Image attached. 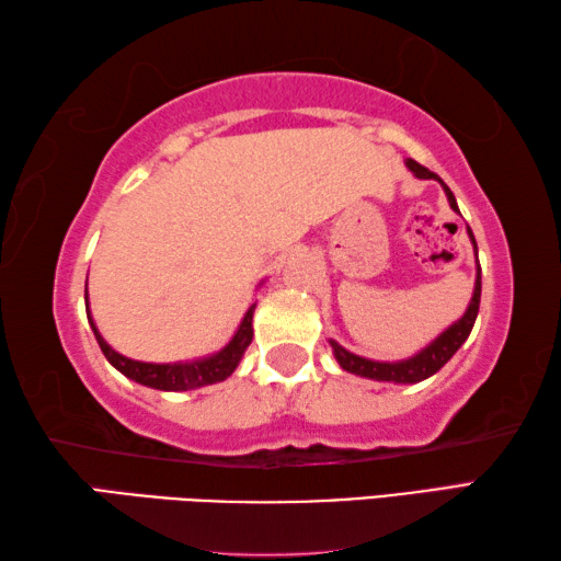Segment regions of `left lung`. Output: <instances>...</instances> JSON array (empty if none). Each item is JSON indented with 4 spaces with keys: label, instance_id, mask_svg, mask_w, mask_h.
Returning a JSON list of instances; mask_svg holds the SVG:
<instances>
[{
    "label": "left lung",
    "instance_id": "left-lung-1",
    "mask_svg": "<svg viewBox=\"0 0 561 561\" xmlns=\"http://www.w3.org/2000/svg\"><path fill=\"white\" fill-rule=\"evenodd\" d=\"M405 165L411 168V173L421 180H438L443 185L445 195H448V203L455 213L458 210V203H455V195L450 193V187L443 183V180L433 173V170L423 168L421 163H415V160L408 158ZM468 234L472 240L474 247V254H478V244H474V237L472 230L468 227ZM480 291H482V282H480V262H478V277H474V289H472V299L468 304V309H465V314L455 321L453 327H448L443 331V334L431 341L428 346L423 351H417L415 356L411 358H403V360H371V358H364V356H356L346 351L344 346H339L336 341H329L331 348H334V356L339 360V366L344 368L348 374H356V376H364V378H374V381H391V383H417V381H425V378H431L433 374H438L440 368L448 364L453 358L455 351H458L465 341H468L470 331L474 327V319H478V309H480Z\"/></svg>",
    "mask_w": 561,
    "mask_h": 561
}]
</instances>
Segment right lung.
<instances>
[{
	"label": "right lung",
	"mask_w": 561,
	"mask_h": 561,
	"mask_svg": "<svg viewBox=\"0 0 561 561\" xmlns=\"http://www.w3.org/2000/svg\"><path fill=\"white\" fill-rule=\"evenodd\" d=\"M83 299H87V314H89V324L93 329V336H96L103 356L108 358V364L113 368H118V371L126 378H130V381L148 388H158V391H193V388H201V386L220 383L227 376H232L237 364H240L244 356L247 346L252 344V334H254L252 314L257 304H252V307L247 309V314L240 321V327H237L230 344L213 356H205L197 360H180V364H146V360H133V358L121 356L118 351H113L106 344V339L99 334V329L91 319L89 291L83 294Z\"/></svg>",
	"instance_id": "add662e5"
}]
</instances>
